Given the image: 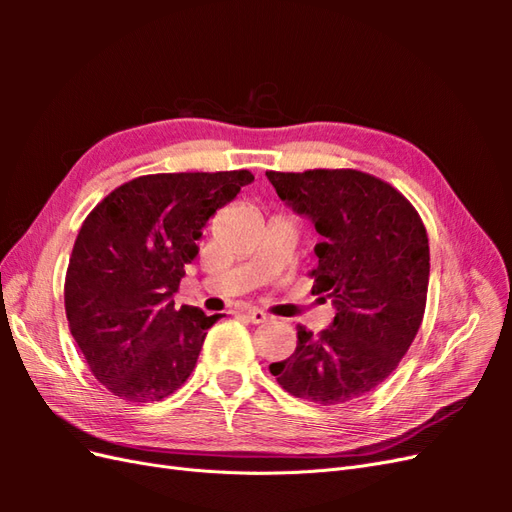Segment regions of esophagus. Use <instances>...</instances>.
<instances>
[{
	"mask_svg": "<svg viewBox=\"0 0 512 512\" xmlns=\"http://www.w3.org/2000/svg\"><path fill=\"white\" fill-rule=\"evenodd\" d=\"M245 318L250 320V322H254V324H262V322H269L271 320V316L267 314V312H262V309H258V307H250V309H245Z\"/></svg>",
	"mask_w": 512,
	"mask_h": 512,
	"instance_id": "esophagus-1",
	"label": "esophagus"
}]
</instances>
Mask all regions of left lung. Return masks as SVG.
Here are the masks:
<instances>
[{"label":"left lung","mask_w":512,"mask_h":512,"mask_svg":"<svg viewBox=\"0 0 512 512\" xmlns=\"http://www.w3.org/2000/svg\"><path fill=\"white\" fill-rule=\"evenodd\" d=\"M267 177L318 235L312 292H327L335 318L314 335L297 327V348L271 374L290 395L346 404L389 378L423 322L429 239L410 200L374 175L314 168Z\"/></svg>","instance_id":"obj_1"}]
</instances>
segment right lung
I'll return each mask as SVG.
<instances>
[{"mask_svg":"<svg viewBox=\"0 0 512 512\" xmlns=\"http://www.w3.org/2000/svg\"><path fill=\"white\" fill-rule=\"evenodd\" d=\"M252 181L250 170L145 175L85 218L66 273V318L91 374L119 399L151 404L190 378L220 314L175 309L173 294L211 215Z\"/></svg>","mask_w":512,"mask_h":512,"instance_id":"1","label":"right lung"}]
</instances>
